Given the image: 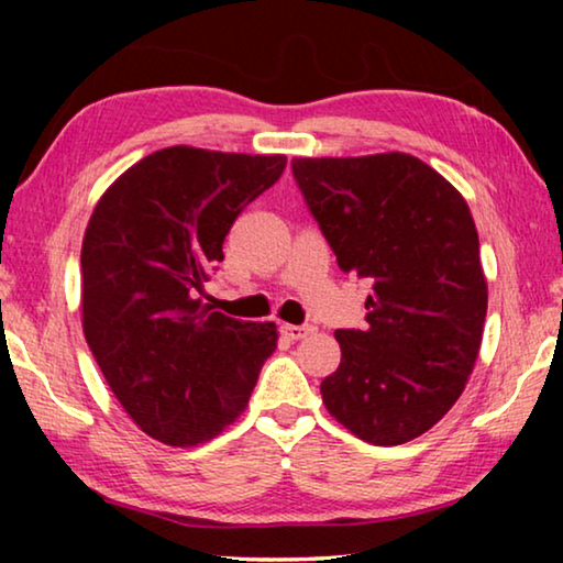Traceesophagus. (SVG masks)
<instances>
[{
	"label": "esophagus",
	"instance_id": "34e87169",
	"mask_svg": "<svg viewBox=\"0 0 563 563\" xmlns=\"http://www.w3.org/2000/svg\"><path fill=\"white\" fill-rule=\"evenodd\" d=\"M280 332H283V338H288V340H302V338L310 335L312 328L310 325H290V322H283Z\"/></svg>",
	"mask_w": 563,
	"mask_h": 563
}]
</instances>
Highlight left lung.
Wrapping results in <instances>:
<instances>
[{"mask_svg": "<svg viewBox=\"0 0 563 563\" xmlns=\"http://www.w3.org/2000/svg\"><path fill=\"white\" fill-rule=\"evenodd\" d=\"M290 166L340 268L373 288L367 328L335 332L322 402L360 440L405 444L450 412L479 355L487 280L470 206L397 151Z\"/></svg>", "mask_w": 563, "mask_h": 563, "instance_id": "obj_1", "label": "left lung"}]
</instances>
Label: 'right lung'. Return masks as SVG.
Listing matches in <instances>:
<instances>
[{
	"mask_svg": "<svg viewBox=\"0 0 563 563\" xmlns=\"http://www.w3.org/2000/svg\"><path fill=\"white\" fill-rule=\"evenodd\" d=\"M285 156L170 146L141 158L93 208L81 245L84 335L121 407L170 446L235 422L278 345L275 322L203 302L235 218Z\"/></svg>",
	"mask_w": 563,
	"mask_h": 563,
	"instance_id": "obj_1",
	"label": "right lung"
}]
</instances>
